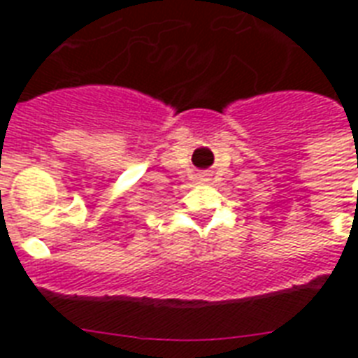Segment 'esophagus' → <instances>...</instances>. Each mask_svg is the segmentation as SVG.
Returning <instances> with one entry per match:
<instances>
[{
    "label": "esophagus",
    "instance_id": "esophagus-1",
    "mask_svg": "<svg viewBox=\"0 0 358 358\" xmlns=\"http://www.w3.org/2000/svg\"><path fill=\"white\" fill-rule=\"evenodd\" d=\"M202 180H206V178H202V176H201V182H202Z\"/></svg>",
    "mask_w": 358,
    "mask_h": 358
}]
</instances>
